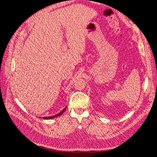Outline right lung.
<instances>
[{
  "mask_svg": "<svg viewBox=\"0 0 157 157\" xmlns=\"http://www.w3.org/2000/svg\"><path fill=\"white\" fill-rule=\"evenodd\" d=\"M66 108H67V107H65V109H63V111H61L60 113H59L58 114H57V115H56L51 116V117H42V118H43V119L50 120V119H52V118H56V117H59V116H60V115H62V114L64 113V111H65ZM39 118H40V117H39Z\"/></svg>",
  "mask_w": 157,
  "mask_h": 157,
  "instance_id": "1",
  "label": "right lung"
}]
</instances>
